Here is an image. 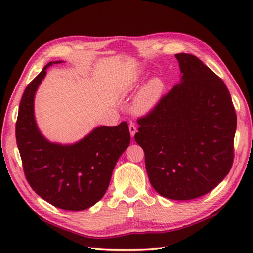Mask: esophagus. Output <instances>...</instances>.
<instances>
[{"instance_id":"obj_1","label":"esophagus","mask_w":253,"mask_h":253,"mask_svg":"<svg viewBox=\"0 0 253 253\" xmlns=\"http://www.w3.org/2000/svg\"><path fill=\"white\" fill-rule=\"evenodd\" d=\"M129 131H130V136L133 137L135 136V133L137 132V127L133 123H130L129 124Z\"/></svg>"}]
</instances>
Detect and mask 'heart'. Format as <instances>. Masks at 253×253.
Returning <instances> with one entry per match:
<instances>
[{"instance_id":"heart-1","label":"heart","mask_w":253,"mask_h":253,"mask_svg":"<svg viewBox=\"0 0 253 253\" xmlns=\"http://www.w3.org/2000/svg\"><path fill=\"white\" fill-rule=\"evenodd\" d=\"M164 91V83L162 79L153 78L144 85L138 93L135 107L138 112L146 113L157 105Z\"/></svg>"}]
</instances>
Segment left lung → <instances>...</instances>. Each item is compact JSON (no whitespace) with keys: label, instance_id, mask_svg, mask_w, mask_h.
<instances>
[{"label":"left lung","instance_id":"8db88e82","mask_svg":"<svg viewBox=\"0 0 253 253\" xmlns=\"http://www.w3.org/2000/svg\"><path fill=\"white\" fill-rule=\"evenodd\" d=\"M175 56L181 82L138 118L135 140L155 191L191 200L212 191L232 169L237 115L215 73L195 55Z\"/></svg>","mask_w":253,"mask_h":253}]
</instances>
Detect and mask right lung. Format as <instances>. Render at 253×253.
I'll return each mask as SVG.
<instances>
[{"instance_id":"1","label":"right lung","mask_w":253,"mask_h":253,"mask_svg":"<svg viewBox=\"0 0 253 253\" xmlns=\"http://www.w3.org/2000/svg\"><path fill=\"white\" fill-rule=\"evenodd\" d=\"M27 85L16 122V141L30 187L52 206L69 211L92 207L104 196L114 166L130 143L128 124L101 126L72 146L43 138L34 115L36 90L46 68Z\"/></svg>"}]
</instances>
